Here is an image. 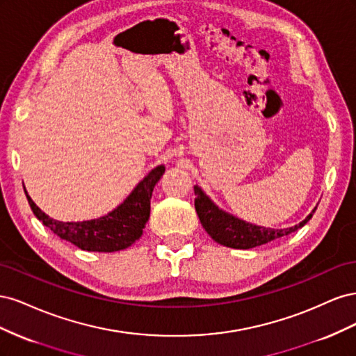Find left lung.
Returning a JSON list of instances; mask_svg holds the SVG:
<instances>
[{"label": "left lung", "instance_id": "obj_1", "mask_svg": "<svg viewBox=\"0 0 356 356\" xmlns=\"http://www.w3.org/2000/svg\"><path fill=\"white\" fill-rule=\"evenodd\" d=\"M195 208L203 229L208 232V234L215 242L229 248H236V250H250V248H255L267 242H272L275 239L284 238V236L303 227L315 212L314 209V212L307 215L306 220L294 225V227L281 230L266 229L258 227V225L250 222H245L239 218L233 217V215L225 213L224 211L218 209L197 186L195 187Z\"/></svg>", "mask_w": 356, "mask_h": 356}]
</instances>
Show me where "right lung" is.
Listing matches in <instances>:
<instances>
[{
  "instance_id": "add662e5",
  "label": "right lung",
  "mask_w": 356,
  "mask_h": 356,
  "mask_svg": "<svg viewBox=\"0 0 356 356\" xmlns=\"http://www.w3.org/2000/svg\"><path fill=\"white\" fill-rule=\"evenodd\" d=\"M165 174L163 166H157L139 182L120 207L105 217L83 222H62L50 218L28 196L29 207L35 217L60 239L68 241L84 251L114 252L126 250L141 238L143 229L149 218V200L154 186Z\"/></svg>"
}]
</instances>
